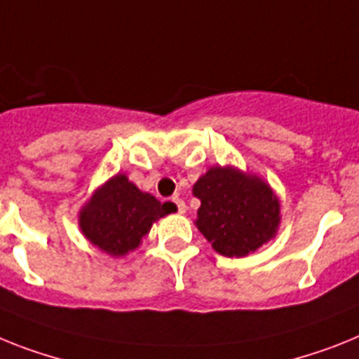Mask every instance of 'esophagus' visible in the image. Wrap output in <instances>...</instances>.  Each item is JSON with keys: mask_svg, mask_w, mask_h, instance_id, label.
I'll list each match as a JSON object with an SVG mask.
<instances>
[{"mask_svg": "<svg viewBox=\"0 0 359 359\" xmlns=\"http://www.w3.org/2000/svg\"><path fill=\"white\" fill-rule=\"evenodd\" d=\"M171 203H173L175 206H177V212H179V213H184L186 212V204H184V201H182V198L173 197V198H171Z\"/></svg>", "mask_w": 359, "mask_h": 359, "instance_id": "1", "label": "esophagus"}]
</instances>
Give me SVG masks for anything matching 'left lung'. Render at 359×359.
Listing matches in <instances>:
<instances>
[{
    "instance_id": "obj_1",
    "label": "left lung",
    "mask_w": 359,
    "mask_h": 359,
    "mask_svg": "<svg viewBox=\"0 0 359 359\" xmlns=\"http://www.w3.org/2000/svg\"><path fill=\"white\" fill-rule=\"evenodd\" d=\"M201 201L198 231L226 257H245L273 239L279 228V198L257 175L231 165H213L195 182Z\"/></svg>"
}]
</instances>
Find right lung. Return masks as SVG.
Returning a JSON list of instances; mask_svg holds the SVG:
<instances>
[{"mask_svg": "<svg viewBox=\"0 0 359 359\" xmlns=\"http://www.w3.org/2000/svg\"><path fill=\"white\" fill-rule=\"evenodd\" d=\"M170 212V203L162 204L118 173L83 204L78 222L93 245L113 257H122L138 248L153 222Z\"/></svg>", "mask_w": 359, "mask_h": 359, "instance_id": "obj_1", "label": "right lung"}]
</instances>
